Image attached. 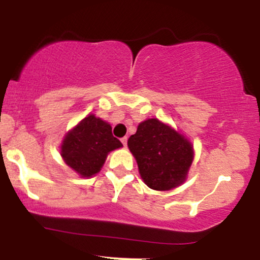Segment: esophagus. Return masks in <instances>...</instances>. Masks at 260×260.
<instances>
[{"instance_id":"obj_1","label":"esophagus","mask_w":260,"mask_h":260,"mask_svg":"<svg viewBox=\"0 0 260 260\" xmlns=\"http://www.w3.org/2000/svg\"><path fill=\"white\" fill-rule=\"evenodd\" d=\"M121 142H122V144H123V147L126 148L127 147V138H126V137H124V138H122Z\"/></svg>"}]
</instances>
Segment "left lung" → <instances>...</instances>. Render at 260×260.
<instances>
[{
	"label": "left lung",
	"instance_id": "obj_1",
	"mask_svg": "<svg viewBox=\"0 0 260 260\" xmlns=\"http://www.w3.org/2000/svg\"><path fill=\"white\" fill-rule=\"evenodd\" d=\"M139 174L149 188L169 190L186 180L193 161L190 143L156 118L139 124L128 139Z\"/></svg>",
	"mask_w": 260,
	"mask_h": 260
}]
</instances>
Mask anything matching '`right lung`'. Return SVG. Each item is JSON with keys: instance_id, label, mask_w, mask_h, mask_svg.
Returning <instances> with one entry per match:
<instances>
[{"instance_id": "1", "label": "right lung", "mask_w": 260, "mask_h": 260, "mask_svg": "<svg viewBox=\"0 0 260 260\" xmlns=\"http://www.w3.org/2000/svg\"><path fill=\"white\" fill-rule=\"evenodd\" d=\"M121 147L122 143L112 136L111 126L89 115L66 136L61 155L77 174L90 177L100 171L107 154Z\"/></svg>"}]
</instances>
